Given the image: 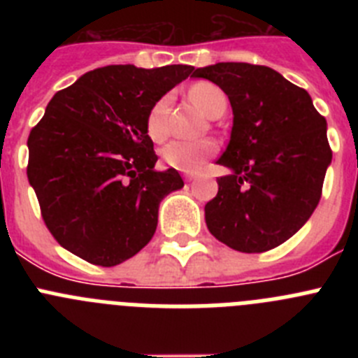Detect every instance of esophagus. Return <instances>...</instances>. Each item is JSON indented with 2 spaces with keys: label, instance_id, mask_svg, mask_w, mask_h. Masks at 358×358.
<instances>
[{
  "label": "esophagus",
  "instance_id": "obj_1",
  "mask_svg": "<svg viewBox=\"0 0 358 358\" xmlns=\"http://www.w3.org/2000/svg\"><path fill=\"white\" fill-rule=\"evenodd\" d=\"M195 177H197V176H195V173H192V172H188V173H185V181H194V179H195Z\"/></svg>",
  "mask_w": 358,
  "mask_h": 358
}]
</instances>
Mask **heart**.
<instances>
[{
  "label": "heart",
  "mask_w": 358,
  "mask_h": 358,
  "mask_svg": "<svg viewBox=\"0 0 358 358\" xmlns=\"http://www.w3.org/2000/svg\"><path fill=\"white\" fill-rule=\"evenodd\" d=\"M188 96L210 118L217 113L218 107L222 106V103H227L224 91L215 84H211V82H197V84H194L189 87ZM169 106V96H161L148 109L147 120H145V129H147L148 138L152 141H156V143L164 141L166 136H169V123H166ZM215 152H217V145L211 140H176L170 141L161 150V157H163V161L169 166L179 170V172H194L208 157L213 156Z\"/></svg>",
  "instance_id": "obj_1"
}]
</instances>
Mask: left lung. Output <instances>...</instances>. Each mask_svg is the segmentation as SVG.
Here are the masks:
<instances>
[{"label":"left lung","instance_id":"1","mask_svg":"<svg viewBox=\"0 0 358 358\" xmlns=\"http://www.w3.org/2000/svg\"><path fill=\"white\" fill-rule=\"evenodd\" d=\"M227 94L233 129L217 161L231 170L204 208L211 235L240 252L278 248L317 208L331 148L327 120L305 90L267 66L218 62L197 68Z\"/></svg>","mask_w":358,"mask_h":358}]
</instances>
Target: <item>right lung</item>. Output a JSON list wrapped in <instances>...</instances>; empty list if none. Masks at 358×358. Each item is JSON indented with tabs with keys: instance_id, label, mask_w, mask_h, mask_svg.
<instances>
[{
	"instance_id": "add662e5",
	"label": "right lung",
	"mask_w": 358,
	"mask_h": 358,
	"mask_svg": "<svg viewBox=\"0 0 358 358\" xmlns=\"http://www.w3.org/2000/svg\"><path fill=\"white\" fill-rule=\"evenodd\" d=\"M192 71L185 64L106 66L53 94L28 136L27 176L62 248L113 267L150 242L159 202L185 182L176 169L154 170L145 120Z\"/></svg>"
}]
</instances>
